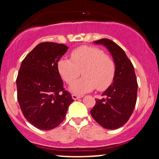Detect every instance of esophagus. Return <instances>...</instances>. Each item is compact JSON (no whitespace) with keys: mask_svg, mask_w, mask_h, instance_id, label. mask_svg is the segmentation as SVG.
<instances>
[{"mask_svg":"<svg viewBox=\"0 0 159 159\" xmlns=\"http://www.w3.org/2000/svg\"><path fill=\"white\" fill-rule=\"evenodd\" d=\"M72 97L74 100H77V99H78V98H81V96H78V95H76V94H72Z\"/></svg>","mask_w":159,"mask_h":159,"instance_id":"34e87169","label":"esophagus"}]
</instances>
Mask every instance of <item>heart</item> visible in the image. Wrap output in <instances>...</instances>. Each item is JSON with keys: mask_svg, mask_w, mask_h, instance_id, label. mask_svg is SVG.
Here are the masks:
<instances>
[{"mask_svg": "<svg viewBox=\"0 0 159 159\" xmlns=\"http://www.w3.org/2000/svg\"><path fill=\"white\" fill-rule=\"evenodd\" d=\"M60 75L71 84L81 73L84 77L70 87V91L82 95L95 88L98 91L106 90L114 78L116 65L113 58L105 54L102 49L93 46L78 47L71 52V59L62 57L57 62Z\"/></svg>", "mask_w": 159, "mask_h": 159, "instance_id": "obj_1", "label": "heart"}]
</instances>
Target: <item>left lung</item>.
<instances>
[{
	"mask_svg": "<svg viewBox=\"0 0 159 159\" xmlns=\"http://www.w3.org/2000/svg\"><path fill=\"white\" fill-rule=\"evenodd\" d=\"M105 45L112 55L116 71L112 84L96 99L90 111L93 118L103 128L116 129L123 126L132 116L137 101L138 82L132 62L124 51L112 40L93 42Z\"/></svg>",
	"mask_w": 159,
	"mask_h": 159,
	"instance_id": "left-lung-1",
	"label": "left lung"
}]
</instances>
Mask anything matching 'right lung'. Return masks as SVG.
<instances>
[{
	"label": "right lung",
	"instance_id": "add662e5",
	"mask_svg": "<svg viewBox=\"0 0 159 159\" xmlns=\"http://www.w3.org/2000/svg\"><path fill=\"white\" fill-rule=\"evenodd\" d=\"M68 48L64 44L41 43L21 62L16 78L18 102L25 119L40 130L59 125L74 101L57 69Z\"/></svg>",
	"mask_w": 159,
	"mask_h": 159
}]
</instances>
